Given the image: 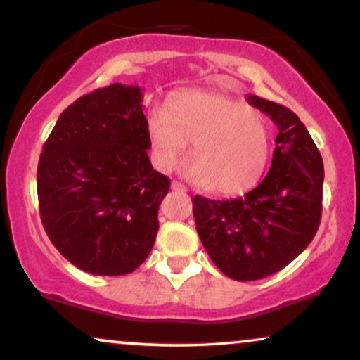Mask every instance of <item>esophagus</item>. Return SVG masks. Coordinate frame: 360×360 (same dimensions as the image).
Returning <instances> with one entry per match:
<instances>
[{"instance_id": "esophagus-1", "label": "esophagus", "mask_w": 360, "mask_h": 360, "mask_svg": "<svg viewBox=\"0 0 360 360\" xmlns=\"http://www.w3.org/2000/svg\"><path fill=\"white\" fill-rule=\"evenodd\" d=\"M171 188L174 189V191H188V188H186L184 184H181L179 181H172V183H171Z\"/></svg>"}]
</instances>
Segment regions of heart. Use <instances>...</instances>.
<instances>
[{"label": "heart", "instance_id": "b5f03b06", "mask_svg": "<svg viewBox=\"0 0 360 360\" xmlns=\"http://www.w3.org/2000/svg\"><path fill=\"white\" fill-rule=\"evenodd\" d=\"M152 162L169 171L191 142L186 174L206 191L237 194L262 177L272 152L266 113L220 91L189 89L147 117Z\"/></svg>", "mask_w": 360, "mask_h": 360}]
</instances>
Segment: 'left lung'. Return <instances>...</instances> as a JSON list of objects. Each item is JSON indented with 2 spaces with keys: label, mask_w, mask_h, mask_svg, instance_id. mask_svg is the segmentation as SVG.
I'll use <instances>...</instances> for the list:
<instances>
[{
  "label": "left lung",
  "mask_w": 360,
  "mask_h": 360,
  "mask_svg": "<svg viewBox=\"0 0 360 360\" xmlns=\"http://www.w3.org/2000/svg\"><path fill=\"white\" fill-rule=\"evenodd\" d=\"M247 103L279 128L269 172L237 200L193 198L201 243L235 281L267 278L298 257L320 226L323 200V160L296 113L254 94Z\"/></svg>",
  "instance_id": "1"
}]
</instances>
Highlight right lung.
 Wrapping results in <instances>:
<instances>
[{
  "instance_id": "right-lung-1",
  "label": "right lung",
  "mask_w": 360,
  "mask_h": 360,
  "mask_svg": "<svg viewBox=\"0 0 360 360\" xmlns=\"http://www.w3.org/2000/svg\"><path fill=\"white\" fill-rule=\"evenodd\" d=\"M139 86L84 94L60 113L37 169L42 225L57 250L94 276L134 272L154 247L171 181L154 171Z\"/></svg>"
}]
</instances>
